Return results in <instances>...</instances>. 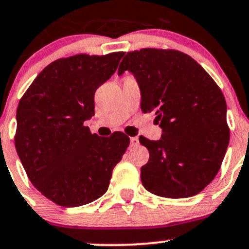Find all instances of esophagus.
Listing matches in <instances>:
<instances>
[{
    "instance_id": "34e87169",
    "label": "esophagus",
    "mask_w": 249,
    "mask_h": 249,
    "mask_svg": "<svg viewBox=\"0 0 249 249\" xmlns=\"http://www.w3.org/2000/svg\"><path fill=\"white\" fill-rule=\"evenodd\" d=\"M139 145V139L136 138V136H133V138H130V146H136Z\"/></svg>"
}]
</instances>
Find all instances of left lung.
I'll return each mask as SVG.
<instances>
[{
  "label": "left lung",
  "instance_id": "left-lung-1",
  "mask_svg": "<svg viewBox=\"0 0 249 249\" xmlns=\"http://www.w3.org/2000/svg\"><path fill=\"white\" fill-rule=\"evenodd\" d=\"M124 71L139 83L141 110L153 111L162 129L160 140L139 138L149 152L142 185L166 198L199 194L217 175L231 138L221 89L196 60L176 50L128 52L119 74Z\"/></svg>",
  "mask_w": 249,
  "mask_h": 249
}]
</instances>
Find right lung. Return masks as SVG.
I'll use <instances>...</instances> for the list:
<instances>
[{
  "label": "right lung",
  "mask_w": 249,
  "mask_h": 249,
  "mask_svg": "<svg viewBox=\"0 0 249 249\" xmlns=\"http://www.w3.org/2000/svg\"><path fill=\"white\" fill-rule=\"evenodd\" d=\"M124 52L60 58L36 76L17 110L15 148L29 180L60 207H81L103 196L129 138L91 134L95 91Z\"/></svg>",
  "instance_id": "add662e5"
}]
</instances>
